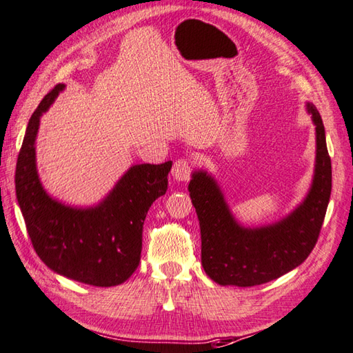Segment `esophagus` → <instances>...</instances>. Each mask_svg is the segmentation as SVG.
<instances>
[{"instance_id": "1", "label": "esophagus", "mask_w": 353, "mask_h": 353, "mask_svg": "<svg viewBox=\"0 0 353 353\" xmlns=\"http://www.w3.org/2000/svg\"><path fill=\"white\" fill-rule=\"evenodd\" d=\"M192 175V163L188 158H181L174 163V168H172V176H174L175 181L185 183L190 179Z\"/></svg>"}]
</instances>
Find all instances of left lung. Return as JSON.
Wrapping results in <instances>:
<instances>
[{"label": "left lung", "instance_id": "8db88e82", "mask_svg": "<svg viewBox=\"0 0 353 353\" xmlns=\"http://www.w3.org/2000/svg\"><path fill=\"white\" fill-rule=\"evenodd\" d=\"M315 124V172L307 195L288 216L259 228H244L232 215L223 190L205 170L189 183L201 229V263L221 285L252 288L276 280L298 268L315 248L332 190V164L320 112L305 104Z\"/></svg>", "mask_w": 353, "mask_h": 353}]
</instances>
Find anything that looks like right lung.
<instances>
[{"mask_svg": "<svg viewBox=\"0 0 353 353\" xmlns=\"http://www.w3.org/2000/svg\"><path fill=\"white\" fill-rule=\"evenodd\" d=\"M64 88L55 85L29 119L17 161V199L33 249L49 269L73 281L110 288L138 268L144 219L152 203L168 190L172 161L132 165L108 196L90 208L52 198L39 181L35 141L39 119Z\"/></svg>", "mask_w": 353, "mask_h": 353, "instance_id": "obj_1", "label": "right lung"}]
</instances>
